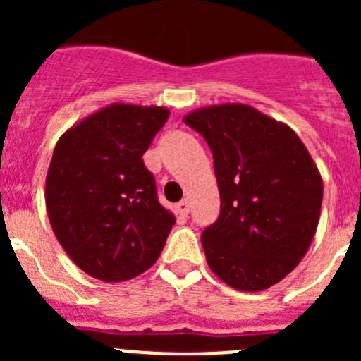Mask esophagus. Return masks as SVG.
<instances>
[{"label":"esophagus","instance_id":"obj_1","mask_svg":"<svg viewBox=\"0 0 361 361\" xmlns=\"http://www.w3.org/2000/svg\"><path fill=\"white\" fill-rule=\"evenodd\" d=\"M177 212L183 216H188V213H190V202H188L186 199L180 200V202L177 204Z\"/></svg>","mask_w":361,"mask_h":361}]
</instances>
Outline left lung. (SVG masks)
<instances>
[{
  "mask_svg": "<svg viewBox=\"0 0 361 361\" xmlns=\"http://www.w3.org/2000/svg\"><path fill=\"white\" fill-rule=\"evenodd\" d=\"M213 153L220 215L202 231L212 271L238 291H262L307 253L324 184L289 126L247 104L200 108L184 117Z\"/></svg>",
  "mask_w": 361,
  "mask_h": 361,
  "instance_id": "obj_1",
  "label": "left lung"
}]
</instances>
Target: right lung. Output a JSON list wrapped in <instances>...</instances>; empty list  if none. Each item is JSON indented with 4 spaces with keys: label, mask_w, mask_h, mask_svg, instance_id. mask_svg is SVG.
<instances>
[{
    "label": "right lung",
    "mask_w": 361,
    "mask_h": 361,
    "mask_svg": "<svg viewBox=\"0 0 361 361\" xmlns=\"http://www.w3.org/2000/svg\"><path fill=\"white\" fill-rule=\"evenodd\" d=\"M170 117L159 106L111 104L57 141L44 200L57 240L75 266L123 282L155 264L175 216L159 202L142 155Z\"/></svg>",
    "instance_id": "add662e5"
}]
</instances>
